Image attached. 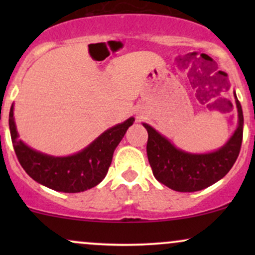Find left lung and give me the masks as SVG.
<instances>
[{"label": "left lung", "mask_w": 255, "mask_h": 255, "mask_svg": "<svg viewBox=\"0 0 255 255\" xmlns=\"http://www.w3.org/2000/svg\"><path fill=\"white\" fill-rule=\"evenodd\" d=\"M235 96L239 126L224 146L210 153H188L174 145L152 128L142 124L148 133L147 158L154 177L176 192H197L223 178L233 168L241 150L244 114Z\"/></svg>", "instance_id": "obj_1"}]
</instances>
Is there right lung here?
Masks as SVG:
<instances>
[{
	"label": "right lung",
	"instance_id": "1",
	"mask_svg": "<svg viewBox=\"0 0 255 255\" xmlns=\"http://www.w3.org/2000/svg\"><path fill=\"white\" fill-rule=\"evenodd\" d=\"M14 107L9 111V129L14 151L24 170L38 183L64 193H79L97 186L105 177L113 154L126 131L133 125L134 118L114 126L101 134L95 141L78 153L67 157H54L28 147L16 131Z\"/></svg>",
	"mask_w": 255,
	"mask_h": 255
}]
</instances>
